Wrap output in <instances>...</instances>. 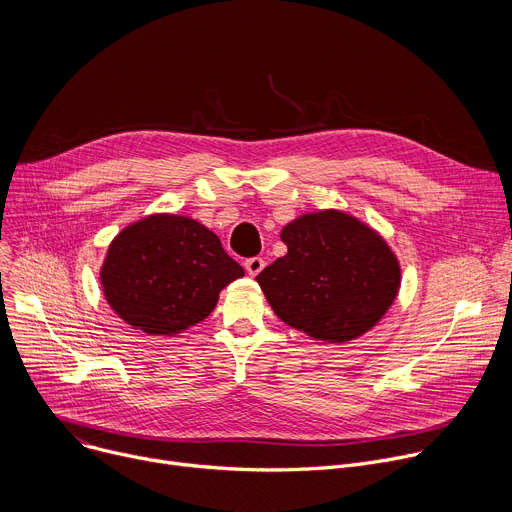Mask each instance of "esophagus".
Listing matches in <instances>:
<instances>
[{
	"label": "esophagus",
	"mask_w": 512,
	"mask_h": 512,
	"mask_svg": "<svg viewBox=\"0 0 512 512\" xmlns=\"http://www.w3.org/2000/svg\"><path fill=\"white\" fill-rule=\"evenodd\" d=\"M263 267H265V261H263L261 257H251V259H247V261H245V269H247V273H249L251 277L259 275Z\"/></svg>",
	"instance_id": "obj_1"
}]
</instances>
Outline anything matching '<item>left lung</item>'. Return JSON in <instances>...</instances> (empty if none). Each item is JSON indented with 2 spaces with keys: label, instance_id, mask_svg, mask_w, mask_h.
Returning a JSON list of instances; mask_svg holds the SVG:
<instances>
[{
  "label": "left lung",
  "instance_id": "1",
  "mask_svg": "<svg viewBox=\"0 0 512 512\" xmlns=\"http://www.w3.org/2000/svg\"><path fill=\"white\" fill-rule=\"evenodd\" d=\"M287 253L257 283L285 324L346 342L371 330L393 304L401 269L389 245L340 210L304 214L281 231Z\"/></svg>",
  "mask_w": 512,
  "mask_h": 512
}]
</instances>
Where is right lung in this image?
Instances as JSON below:
<instances>
[{
	"instance_id": "add662e5",
	"label": "right lung",
	"mask_w": 512,
	"mask_h": 512,
	"mask_svg": "<svg viewBox=\"0 0 512 512\" xmlns=\"http://www.w3.org/2000/svg\"><path fill=\"white\" fill-rule=\"evenodd\" d=\"M243 275L212 231L188 216L154 214L113 239L101 283L129 326L172 336L202 322L221 289Z\"/></svg>"
}]
</instances>
